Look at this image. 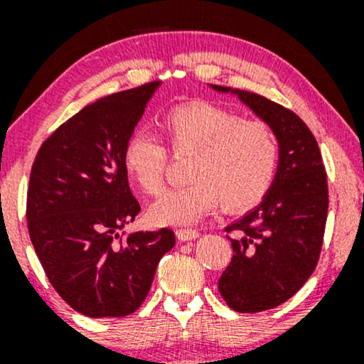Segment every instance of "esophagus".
Listing matches in <instances>:
<instances>
[{
	"instance_id": "esophagus-1",
	"label": "esophagus",
	"mask_w": 364,
	"mask_h": 364,
	"mask_svg": "<svg viewBox=\"0 0 364 364\" xmlns=\"http://www.w3.org/2000/svg\"><path fill=\"white\" fill-rule=\"evenodd\" d=\"M176 236L179 241H191L195 240V237H198L200 232L196 231V229H178Z\"/></svg>"
}]
</instances>
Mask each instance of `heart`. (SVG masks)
I'll return each mask as SVG.
<instances>
[{
	"instance_id": "1",
	"label": "heart",
	"mask_w": 364,
	"mask_h": 364,
	"mask_svg": "<svg viewBox=\"0 0 364 364\" xmlns=\"http://www.w3.org/2000/svg\"><path fill=\"white\" fill-rule=\"evenodd\" d=\"M173 156H191L188 186L171 190L149 210L159 225L190 224L217 203L225 210L252 208L272 186L279 164L275 133L258 119L212 102H188L171 109L159 123ZM123 169L144 191L156 196L164 188L168 152L145 133H133L123 147Z\"/></svg>"
}]
</instances>
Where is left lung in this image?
Here are the masks:
<instances>
[{"mask_svg": "<svg viewBox=\"0 0 364 364\" xmlns=\"http://www.w3.org/2000/svg\"><path fill=\"white\" fill-rule=\"evenodd\" d=\"M210 87L237 95L272 128L279 144L277 173L260 205L225 228L236 232L228 236L235 255L219 279L229 308L265 311L301 289L318 263L328 210L327 173L318 144L299 116L253 92Z\"/></svg>", "mask_w": 364, "mask_h": 364, "instance_id": "left-lung-1", "label": "left lung"}]
</instances>
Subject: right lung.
Wrapping results in <instances>:
<instances>
[{"label": "right lung", "instance_id": "add662e5", "mask_svg": "<svg viewBox=\"0 0 364 364\" xmlns=\"http://www.w3.org/2000/svg\"><path fill=\"white\" fill-rule=\"evenodd\" d=\"M161 82L89 104L41 145L27 191V228L49 282L90 318L127 316L147 298L168 228L119 235L140 205L123 169V147Z\"/></svg>", "mask_w": 364, "mask_h": 364}]
</instances>
